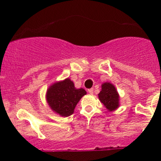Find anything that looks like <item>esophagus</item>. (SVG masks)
Instances as JSON below:
<instances>
[{
  "instance_id": "esophagus-1",
  "label": "esophagus",
  "mask_w": 161,
  "mask_h": 161,
  "mask_svg": "<svg viewBox=\"0 0 161 161\" xmlns=\"http://www.w3.org/2000/svg\"><path fill=\"white\" fill-rule=\"evenodd\" d=\"M88 93L92 95V94L94 93V89H93V88H90V89L88 90Z\"/></svg>"
}]
</instances>
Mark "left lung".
<instances>
[{"mask_svg": "<svg viewBox=\"0 0 161 161\" xmlns=\"http://www.w3.org/2000/svg\"><path fill=\"white\" fill-rule=\"evenodd\" d=\"M101 91L98 94L100 101L110 111L116 110L119 107V95L115 87L109 82L102 85Z\"/></svg>", "mask_w": 161, "mask_h": 161, "instance_id": "1", "label": "left lung"}]
</instances>
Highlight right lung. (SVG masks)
I'll return each mask as SVG.
<instances>
[{
	"mask_svg": "<svg viewBox=\"0 0 161 161\" xmlns=\"http://www.w3.org/2000/svg\"><path fill=\"white\" fill-rule=\"evenodd\" d=\"M86 95L83 88L76 89L69 79L52 85L47 92V101L55 113L62 116H69L82 96Z\"/></svg>",
	"mask_w": 161,
	"mask_h": 161,
	"instance_id": "add662e5",
	"label": "right lung"
}]
</instances>
